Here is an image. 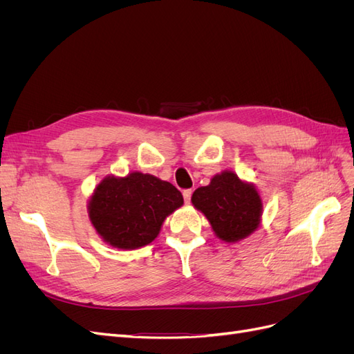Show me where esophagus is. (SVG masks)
<instances>
[{
	"label": "esophagus",
	"mask_w": 354,
	"mask_h": 354,
	"mask_svg": "<svg viewBox=\"0 0 354 354\" xmlns=\"http://www.w3.org/2000/svg\"><path fill=\"white\" fill-rule=\"evenodd\" d=\"M183 198H185V202L186 203H190V198H192V190L187 189L183 192Z\"/></svg>",
	"instance_id": "34e87169"
}]
</instances>
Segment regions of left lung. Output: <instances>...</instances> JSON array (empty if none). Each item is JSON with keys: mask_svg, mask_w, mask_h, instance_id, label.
I'll use <instances>...</instances> for the list:
<instances>
[{"mask_svg": "<svg viewBox=\"0 0 354 354\" xmlns=\"http://www.w3.org/2000/svg\"><path fill=\"white\" fill-rule=\"evenodd\" d=\"M192 203L224 242L245 239L260 226L263 202L259 192L233 171H223L211 178L208 186L198 187L192 195Z\"/></svg>", "mask_w": 354, "mask_h": 354, "instance_id": "8db88e82", "label": "left lung"}]
</instances>
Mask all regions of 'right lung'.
Segmentation results:
<instances>
[{
    "mask_svg": "<svg viewBox=\"0 0 354 354\" xmlns=\"http://www.w3.org/2000/svg\"><path fill=\"white\" fill-rule=\"evenodd\" d=\"M183 205V195L168 181L134 171L104 177L88 201V217L99 236L118 250L151 243L164 220Z\"/></svg>",
    "mask_w": 354,
    "mask_h": 354,
    "instance_id": "obj_1",
    "label": "right lung"
}]
</instances>
